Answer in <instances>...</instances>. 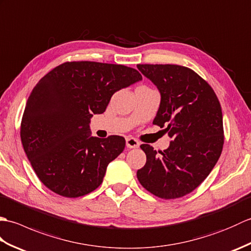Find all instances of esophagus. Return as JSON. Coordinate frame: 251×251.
<instances>
[{
	"mask_svg": "<svg viewBox=\"0 0 251 251\" xmlns=\"http://www.w3.org/2000/svg\"><path fill=\"white\" fill-rule=\"evenodd\" d=\"M139 141H138L134 137H127L126 138V147L129 149H135L139 147Z\"/></svg>",
	"mask_w": 251,
	"mask_h": 251,
	"instance_id": "1",
	"label": "esophagus"
}]
</instances>
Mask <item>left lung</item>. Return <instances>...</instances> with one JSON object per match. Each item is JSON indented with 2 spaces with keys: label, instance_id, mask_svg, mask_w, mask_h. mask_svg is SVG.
I'll use <instances>...</instances> for the list:
<instances>
[{
  "label": "left lung",
  "instance_id": "obj_1",
  "mask_svg": "<svg viewBox=\"0 0 251 251\" xmlns=\"http://www.w3.org/2000/svg\"><path fill=\"white\" fill-rule=\"evenodd\" d=\"M156 85L161 104L154 125L168 132L164 151L150 145L140 148L147 155L137 172L141 185L163 200L179 199L204 181L219 159L223 143L222 110L216 93L190 68L178 65H137Z\"/></svg>",
  "mask_w": 251,
  "mask_h": 251
}]
</instances>
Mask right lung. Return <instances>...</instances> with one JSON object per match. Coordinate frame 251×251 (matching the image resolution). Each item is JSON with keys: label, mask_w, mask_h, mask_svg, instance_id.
<instances>
[{"label": "right lung", "mask_w": 251, "mask_h": 251, "mask_svg": "<svg viewBox=\"0 0 251 251\" xmlns=\"http://www.w3.org/2000/svg\"><path fill=\"white\" fill-rule=\"evenodd\" d=\"M140 79L136 69L96 61L63 62L40 79L26 101L20 138L47 189L75 199L102 183L125 139L90 137V117L103 113L115 92Z\"/></svg>", "instance_id": "1"}]
</instances>
